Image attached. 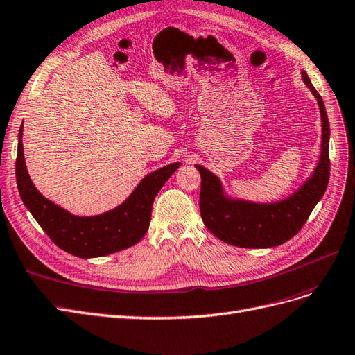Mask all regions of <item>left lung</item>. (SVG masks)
Returning <instances> with one entry per match:
<instances>
[{
    "mask_svg": "<svg viewBox=\"0 0 355 355\" xmlns=\"http://www.w3.org/2000/svg\"><path fill=\"white\" fill-rule=\"evenodd\" d=\"M320 107L322 148L313 174L289 198L271 203H257L227 196L221 180L209 169L196 165L200 173V215L208 230L223 242L239 248H272L288 242L306 223L317 202L323 198L330 175V127L322 96L306 72H301Z\"/></svg>",
    "mask_w": 355,
    "mask_h": 355,
    "instance_id": "1",
    "label": "left lung"
}]
</instances>
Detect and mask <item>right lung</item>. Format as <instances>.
Listing matches in <instances>:
<instances>
[{
  "instance_id": "1",
  "label": "right lung",
  "mask_w": 355,
  "mask_h": 355,
  "mask_svg": "<svg viewBox=\"0 0 355 355\" xmlns=\"http://www.w3.org/2000/svg\"><path fill=\"white\" fill-rule=\"evenodd\" d=\"M21 135L24 123L19 130L16 159L20 198L54 245L78 258L105 257L139 243L150 224L156 194L181 165L169 164L147 174L116 208L93 216H78L44 198L33 186L25 164Z\"/></svg>"
}]
</instances>
